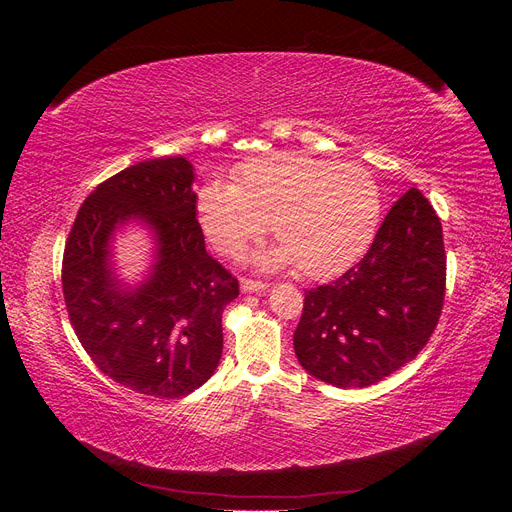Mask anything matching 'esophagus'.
Instances as JSON below:
<instances>
[{
  "instance_id": "esophagus-1",
  "label": "esophagus",
  "mask_w": 512,
  "mask_h": 512,
  "mask_svg": "<svg viewBox=\"0 0 512 512\" xmlns=\"http://www.w3.org/2000/svg\"><path fill=\"white\" fill-rule=\"evenodd\" d=\"M241 290L243 292H262V290H267V284L260 282V280H250V277H243Z\"/></svg>"
}]
</instances>
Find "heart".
Returning a JSON list of instances; mask_svg holds the SVG:
<instances>
[{"label":"heart","mask_w":512,"mask_h":512,"mask_svg":"<svg viewBox=\"0 0 512 512\" xmlns=\"http://www.w3.org/2000/svg\"><path fill=\"white\" fill-rule=\"evenodd\" d=\"M194 211L222 256H241L271 224L282 247L260 256L262 267L294 265L309 280H329L356 265L374 243L382 196L361 166L284 151L239 164L232 183H205Z\"/></svg>","instance_id":"heart-1"}]
</instances>
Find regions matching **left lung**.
<instances>
[{
    "label": "left lung",
    "mask_w": 512,
    "mask_h": 512,
    "mask_svg": "<svg viewBox=\"0 0 512 512\" xmlns=\"http://www.w3.org/2000/svg\"><path fill=\"white\" fill-rule=\"evenodd\" d=\"M440 218L408 190L386 213L367 254L339 280L305 290L294 352L307 374L339 389L391 376L423 350L444 305Z\"/></svg>",
    "instance_id": "1"
}]
</instances>
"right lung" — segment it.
<instances>
[{
	"label": "right lung",
	"instance_id": "obj_1",
	"mask_svg": "<svg viewBox=\"0 0 512 512\" xmlns=\"http://www.w3.org/2000/svg\"><path fill=\"white\" fill-rule=\"evenodd\" d=\"M185 158L138 162L100 183L66 241L61 286L81 346L108 378L160 399L190 395L222 356V312L239 282L205 250ZM138 221L154 235V265L136 287L114 273V232Z\"/></svg>",
	"mask_w": 512,
	"mask_h": 512
}]
</instances>
